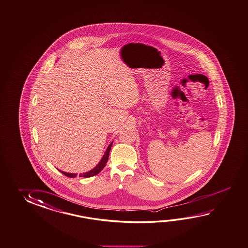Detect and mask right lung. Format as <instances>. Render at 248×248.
I'll return each mask as SVG.
<instances>
[{"instance_id":"1","label":"right lung","mask_w":248,"mask_h":248,"mask_svg":"<svg viewBox=\"0 0 248 248\" xmlns=\"http://www.w3.org/2000/svg\"><path fill=\"white\" fill-rule=\"evenodd\" d=\"M112 145V141L109 144V146L107 147V151L105 152V154L103 155V157L101 158V160L99 161V163L97 164L93 170H89L87 172H84V173H80L79 177H83V178H90V177H93L97 175V173H99L101 170H103V168L107 165V160H108V157H109V153L111 151V147ZM62 173H63L64 175H66L67 177L69 178H75L77 177V173H69V172H65L62 170H59Z\"/></svg>"}]
</instances>
